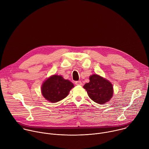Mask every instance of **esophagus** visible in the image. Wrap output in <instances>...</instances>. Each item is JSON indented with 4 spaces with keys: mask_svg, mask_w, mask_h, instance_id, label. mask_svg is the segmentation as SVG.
I'll return each mask as SVG.
<instances>
[{
    "mask_svg": "<svg viewBox=\"0 0 149 149\" xmlns=\"http://www.w3.org/2000/svg\"><path fill=\"white\" fill-rule=\"evenodd\" d=\"M75 84L77 85V86H81L82 82L79 81H75Z\"/></svg>",
    "mask_w": 149,
    "mask_h": 149,
    "instance_id": "obj_1",
    "label": "esophagus"
}]
</instances>
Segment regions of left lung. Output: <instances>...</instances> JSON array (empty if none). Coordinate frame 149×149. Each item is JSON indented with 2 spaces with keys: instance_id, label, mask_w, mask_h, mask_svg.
<instances>
[{
  "instance_id": "8db88e82",
  "label": "left lung",
  "mask_w": 149,
  "mask_h": 149,
  "mask_svg": "<svg viewBox=\"0 0 149 149\" xmlns=\"http://www.w3.org/2000/svg\"><path fill=\"white\" fill-rule=\"evenodd\" d=\"M89 97L94 102L103 104L109 101L113 95L112 84L103 77L93 74L90 77V82L84 86Z\"/></svg>"
}]
</instances>
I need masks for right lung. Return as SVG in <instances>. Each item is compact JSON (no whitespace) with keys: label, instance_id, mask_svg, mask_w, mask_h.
I'll list each match as a JSON object with an SVG mask.
<instances>
[{"label":"right lung","instance_id":"add662e5","mask_svg":"<svg viewBox=\"0 0 149 149\" xmlns=\"http://www.w3.org/2000/svg\"><path fill=\"white\" fill-rule=\"evenodd\" d=\"M74 87V84L69 80L63 79L62 76L54 75L42 84L41 92L47 100L55 103L65 98Z\"/></svg>","mask_w":149,"mask_h":149}]
</instances>
